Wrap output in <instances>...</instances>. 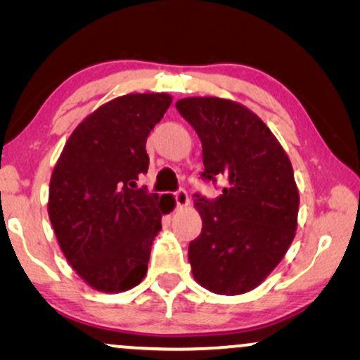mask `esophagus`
Segmentation results:
<instances>
[{
  "instance_id": "esophagus-1",
  "label": "esophagus",
  "mask_w": 360,
  "mask_h": 360,
  "mask_svg": "<svg viewBox=\"0 0 360 360\" xmlns=\"http://www.w3.org/2000/svg\"><path fill=\"white\" fill-rule=\"evenodd\" d=\"M175 201H176V206H179V208H186V206L190 205L188 193H186L185 190L176 191V193H175Z\"/></svg>"
}]
</instances>
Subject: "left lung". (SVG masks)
Wrapping results in <instances>:
<instances>
[{"mask_svg": "<svg viewBox=\"0 0 360 360\" xmlns=\"http://www.w3.org/2000/svg\"><path fill=\"white\" fill-rule=\"evenodd\" d=\"M175 106L203 146L201 175L226 181L214 201L196 195L203 228L188 248L193 278L218 295L248 293L277 267L297 233L292 162L267 124L238 101L190 96Z\"/></svg>", "mask_w": 360, "mask_h": 360, "instance_id": "left-lung-1", "label": "left lung"}]
</instances>
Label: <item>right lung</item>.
I'll use <instances>...</instances> for the list:
<instances>
[{
    "instance_id": "1",
    "label": "right lung",
    "mask_w": 360,
    "mask_h": 360,
    "mask_svg": "<svg viewBox=\"0 0 360 360\" xmlns=\"http://www.w3.org/2000/svg\"><path fill=\"white\" fill-rule=\"evenodd\" d=\"M169 93H129L105 103L63 146L49 185V219L67 262L93 290L121 293L144 280L162 229V198L137 188L149 169L147 136Z\"/></svg>"
}]
</instances>
